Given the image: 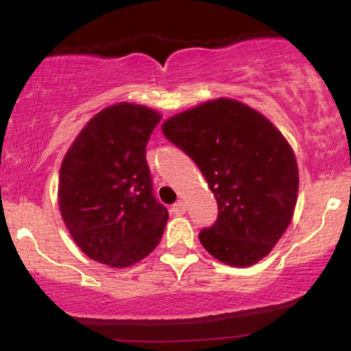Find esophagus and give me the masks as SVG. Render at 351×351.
Segmentation results:
<instances>
[{
    "label": "esophagus",
    "instance_id": "34e87169",
    "mask_svg": "<svg viewBox=\"0 0 351 351\" xmlns=\"http://www.w3.org/2000/svg\"><path fill=\"white\" fill-rule=\"evenodd\" d=\"M171 210H172V214H174V215H182V214H185L186 208H185V204L182 203V201H179V203H176L174 206H172Z\"/></svg>",
    "mask_w": 351,
    "mask_h": 351
}]
</instances>
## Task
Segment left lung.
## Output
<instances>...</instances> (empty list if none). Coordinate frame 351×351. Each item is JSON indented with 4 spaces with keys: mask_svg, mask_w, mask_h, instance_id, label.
<instances>
[{
    "mask_svg": "<svg viewBox=\"0 0 351 351\" xmlns=\"http://www.w3.org/2000/svg\"><path fill=\"white\" fill-rule=\"evenodd\" d=\"M161 131L208 180L219 217L201 230L210 256L230 267L267 257L289 227L299 167L289 142L261 112L219 97L167 118Z\"/></svg>",
    "mask_w": 351,
    "mask_h": 351,
    "instance_id": "left-lung-1",
    "label": "left lung"
}]
</instances>
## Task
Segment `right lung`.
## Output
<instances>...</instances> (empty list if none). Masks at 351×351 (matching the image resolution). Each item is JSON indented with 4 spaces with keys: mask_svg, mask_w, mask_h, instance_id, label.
Here are the masks:
<instances>
[{
    "mask_svg": "<svg viewBox=\"0 0 351 351\" xmlns=\"http://www.w3.org/2000/svg\"><path fill=\"white\" fill-rule=\"evenodd\" d=\"M161 113L119 102L86 123L59 174V209L70 237L93 261L126 268L161 241L169 219L153 198L145 147Z\"/></svg>",
    "mask_w": 351,
    "mask_h": 351,
    "instance_id": "add662e5",
    "label": "right lung"
}]
</instances>
